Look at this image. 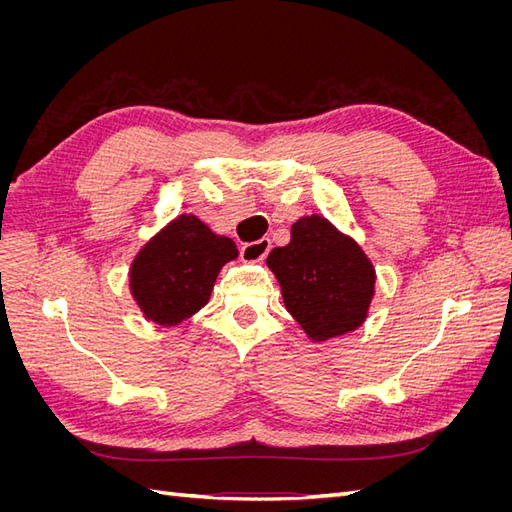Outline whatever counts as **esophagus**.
I'll list each match as a JSON object with an SVG mask.
<instances>
[{
	"label": "esophagus",
	"instance_id": "obj_1",
	"mask_svg": "<svg viewBox=\"0 0 512 512\" xmlns=\"http://www.w3.org/2000/svg\"><path fill=\"white\" fill-rule=\"evenodd\" d=\"M271 250V241L269 239H260L254 243H247L241 247V260L243 262H262L267 258Z\"/></svg>",
	"mask_w": 512,
	"mask_h": 512
}]
</instances>
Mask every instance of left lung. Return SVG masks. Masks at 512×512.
Here are the masks:
<instances>
[{"mask_svg":"<svg viewBox=\"0 0 512 512\" xmlns=\"http://www.w3.org/2000/svg\"><path fill=\"white\" fill-rule=\"evenodd\" d=\"M267 267L282 286L284 305L312 342L352 333L369 314L376 269L361 245L322 215L290 228V243L275 247Z\"/></svg>","mask_w":512,"mask_h":512,"instance_id":"8db88e82","label":"left lung"}]
</instances>
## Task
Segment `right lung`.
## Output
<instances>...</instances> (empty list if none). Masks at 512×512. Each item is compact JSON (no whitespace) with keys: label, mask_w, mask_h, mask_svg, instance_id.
Returning <instances> with one entry per match:
<instances>
[{"label":"right lung","mask_w":512,"mask_h":512,"mask_svg":"<svg viewBox=\"0 0 512 512\" xmlns=\"http://www.w3.org/2000/svg\"><path fill=\"white\" fill-rule=\"evenodd\" d=\"M237 256L235 241L183 213L134 256L128 275L132 299L149 322L177 327L209 303L222 267Z\"/></svg>","instance_id":"obj_1"}]
</instances>
